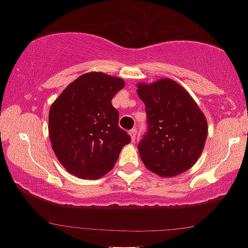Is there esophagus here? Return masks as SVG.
<instances>
[{
    "instance_id": "34e87169",
    "label": "esophagus",
    "mask_w": 248,
    "mask_h": 248,
    "mask_svg": "<svg viewBox=\"0 0 248 248\" xmlns=\"http://www.w3.org/2000/svg\"><path fill=\"white\" fill-rule=\"evenodd\" d=\"M129 135H130L131 140H132V141H135V139H136V135H137V128L131 129V130L129 131Z\"/></svg>"
}]
</instances>
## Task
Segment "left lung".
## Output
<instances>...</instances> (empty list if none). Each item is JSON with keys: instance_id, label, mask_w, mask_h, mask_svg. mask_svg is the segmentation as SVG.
<instances>
[{"instance_id": "1", "label": "left lung", "mask_w": 248, "mask_h": 248, "mask_svg": "<svg viewBox=\"0 0 248 248\" xmlns=\"http://www.w3.org/2000/svg\"><path fill=\"white\" fill-rule=\"evenodd\" d=\"M148 131L138 145L145 166L162 177L190 170L202 154L208 136L203 112L189 92L170 78L138 83Z\"/></svg>"}]
</instances>
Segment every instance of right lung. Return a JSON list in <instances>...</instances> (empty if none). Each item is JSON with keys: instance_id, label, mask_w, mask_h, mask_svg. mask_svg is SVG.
Returning a JSON list of instances; mask_svg holds the SVG:
<instances>
[{"instance_id": "obj_1", "label": "right lung", "mask_w": 248, "mask_h": 248, "mask_svg": "<svg viewBox=\"0 0 248 248\" xmlns=\"http://www.w3.org/2000/svg\"><path fill=\"white\" fill-rule=\"evenodd\" d=\"M124 81L90 72L72 82L54 101L48 130L59 163L73 175L96 180L113 169L121 149L130 142L119 113L111 103Z\"/></svg>"}]
</instances>
